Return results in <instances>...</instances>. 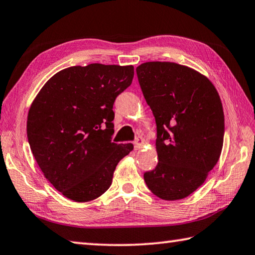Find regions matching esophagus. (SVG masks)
<instances>
[{"mask_svg":"<svg viewBox=\"0 0 255 255\" xmlns=\"http://www.w3.org/2000/svg\"><path fill=\"white\" fill-rule=\"evenodd\" d=\"M143 143H144V141H143V139H142V137H136L134 143H133V144H134L135 150H139V149L142 148V146H143Z\"/></svg>","mask_w":255,"mask_h":255,"instance_id":"obj_1","label":"esophagus"}]
</instances>
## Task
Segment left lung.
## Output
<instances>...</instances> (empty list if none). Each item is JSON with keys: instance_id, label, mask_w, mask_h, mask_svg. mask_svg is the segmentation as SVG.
<instances>
[{"instance_id": "8db88e82", "label": "left lung", "mask_w": 255, "mask_h": 255, "mask_svg": "<svg viewBox=\"0 0 255 255\" xmlns=\"http://www.w3.org/2000/svg\"><path fill=\"white\" fill-rule=\"evenodd\" d=\"M136 75L157 124L159 162L144 172V181L159 198H186L220 159L225 131L220 95L207 77L175 62H144Z\"/></svg>"}]
</instances>
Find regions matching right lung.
<instances>
[{"label": "right lung", "instance_id": "add662e5", "mask_svg": "<svg viewBox=\"0 0 255 255\" xmlns=\"http://www.w3.org/2000/svg\"><path fill=\"white\" fill-rule=\"evenodd\" d=\"M133 66L91 64L59 71L29 110L26 135L48 181L74 202L96 199L133 144L112 142L113 104L130 86Z\"/></svg>", "mask_w": 255, "mask_h": 255}]
</instances>
